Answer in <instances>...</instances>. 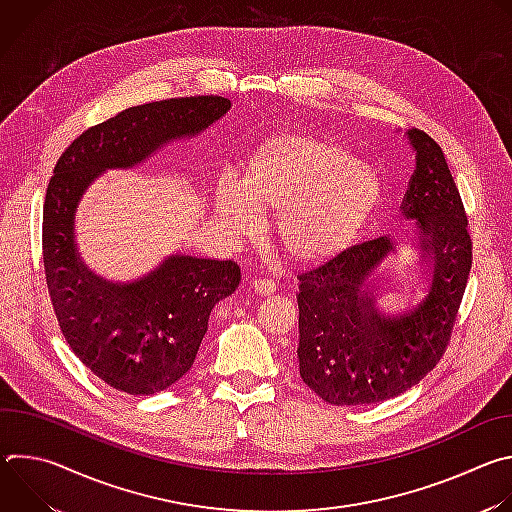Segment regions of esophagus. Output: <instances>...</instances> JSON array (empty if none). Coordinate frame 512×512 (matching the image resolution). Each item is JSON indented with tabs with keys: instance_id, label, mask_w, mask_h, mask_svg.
Listing matches in <instances>:
<instances>
[{
	"instance_id": "esophagus-1",
	"label": "esophagus",
	"mask_w": 512,
	"mask_h": 512,
	"mask_svg": "<svg viewBox=\"0 0 512 512\" xmlns=\"http://www.w3.org/2000/svg\"><path fill=\"white\" fill-rule=\"evenodd\" d=\"M251 287L255 289V294H259V296H271L273 291L277 289L271 279H255Z\"/></svg>"
}]
</instances>
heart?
<instances>
[{"label":"heart","instance_id":"obj_1","mask_svg":"<svg viewBox=\"0 0 512 512\" xmlns=\"http://www.w3.org/2000/svg\"><path fill=\"white\" fill-rule=\"evenodd\" d=\"M381 202L377 172L342 143L312 133L265 139L243 162L237 184L223 182L214 212L235 237L253 231L255 216L273 212L271 235L298 265L338 257Z\"/></svg>","mask_w":512,"mask_h":512}]
</instances>
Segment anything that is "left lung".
I'll return each mask as SVG.
<instances>
[{"label": "left lung", "mask_w": 512, "mask_h": 512, "mask_svg": "<svg viewBox=\"0 0 512 512\" xmlns=\"http://www.w3.org/2000/svg\"><path fill=\"white\" fill-rule=\"evenodd\" d=\"M415 170L401 202L419 221L431 255V283L421 304L399 318L377 312L369 277L395 249L389 237L348 247L300 279V375L326 403L367 405L417 385L444 356L464 298L472 239L446 156L431 135L407 131Z\"/></svg>", "instance_id": "obj_1"}]
</instances>
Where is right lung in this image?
Returning <instances> with one entry per match:
<instances>
[{
	"label": "right lung",
	"instance_id": "right-lung-1",
	"mask_svg": "<svg viewBox=\"0 0 512 512\" xmlns=\"http://www.w3.org/2000/svg\"><path fill=\"white\" fill-rule=\"evenodd\" d=\"M229 109L231 101L218 95L129 107L83 131L54 166L42 214L50 302L72 352L117 391L154 395L180 381L192 369L212 308L239 287L241 269L235 261L172 255L133 283H109L77 257V204L101 172L135 166Z\"/></svg>",
	"mask_w": 512,
	"mask_h": 512
}]
</instances>
